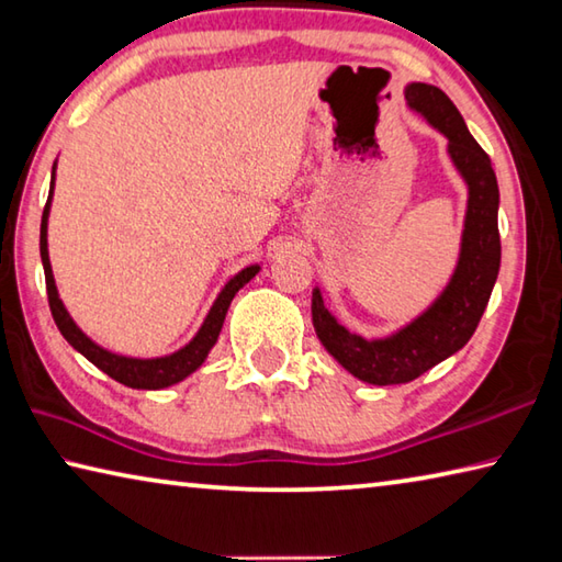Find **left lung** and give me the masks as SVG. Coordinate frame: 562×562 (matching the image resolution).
<instances>
[{
    "label": "left lung",
    "instance_id": "obj_1",
    "mask_svg": "<svg viewBox=\"0 0 562 562\" xmlns=\"http://www.w3.org/2000/svg\"><path fill=\"white\" fill-rule=\"evenodd\" d=\"M405 98L409 111L449 140L447 150L467 182L469 200L459 261L449 283L425 313L392 336L362 338L350 333L326 308L321 289H313V328L323 348L350 375L370 385H402L464 348L484 316L501 269L498 182L488 155L471 137L457 105L437 86L409 83Z\"/></svg>",
    "mask_w": 562,
    "mask_h": 562
}]
</instances>
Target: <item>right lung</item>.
Returning a JSON list of instances; mask_svg holds the SVG:
<instances>
[{
  "mask_svg": "<svg viewBox=\"0 0 562 562\" xmlns=\"http://www.w3.org/2000/svg\"><path fill=\"white\" fill-rule=\"evenodd\" d=\"M56 175V162H54V172ZM52 196H54V180L52 187H48V200L44 206V216H42V236H38V249H42V263H44V276H46V293H48V308H52V316L56 321L61 336L71 342V346L81 352L86 360H91L98 370H103L108 378H113L121 382L125 387L133 390H162L177 385L182 382L187 375L202 366L210 356V350L214 348L216 338H220V330L224 326L226 311H229L232 299L244 289L256 273H259L261 266L251 263L241 269L236 276H232L229 281L224 283V289L220 291V296L212 303L210 313L202 323V328L196 330V336L187 342L184 348H180L172 356H162V358H127V356H117V352H111L98 346L86 333L76 326L74 318L68 316V311L64 306V301L58 299V289L54 281V271H52V261H48V239H46V229H48V212H52Z\"/></svg>",
  "mask_w": 562,
  "mask_h": 562,
  "instance_id": "add662e5",
  "label": "right lung"
}]
</instances>
